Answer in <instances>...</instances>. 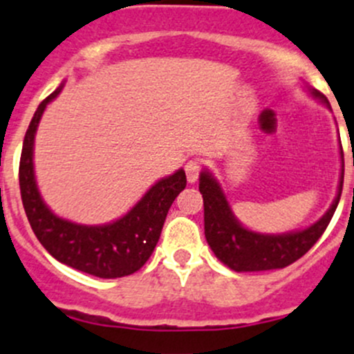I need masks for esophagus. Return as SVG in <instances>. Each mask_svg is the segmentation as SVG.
<instances>
[{"label":"esophagus","instance_id":"1","mask_svg":"<svg viewBox=\"0 0 354 354\" xmlns=\"http://www.w3.org/2000/svg\"><path fill=\"white\" fill-rule=\"evenodd\" d=\"M202 166H201V160L198 159H190L185 166V173H187V180L188 183H195L198 180V173H201Z\"/></svg>","mask_w":354,"mask_h":354}]
</instances>
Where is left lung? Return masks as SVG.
I'll return each instance as SVG.
<instances>
[{"instance_id": "obj_1", "label": "left lung", "mask_w": 354, "mask_h": 354, "mask_svg": "<svg viewBox=\"0 0 354 354\" xmlns=\"http://www.w3.org/2000/svg\"><path fill=\"white\" fill-rule=\"evenodd\" d=\"M310 95L328 107V100L320 91L306 86ZM341 178L337 195L328 211L304 230L287 233H259L245 228L233 214L221 185L212 173L204 169L198 178V190L204 198V233L209 247L223 264L233 272H266L286 268L317 243L330 223L344 181V159L341 147Z\"/></svg>"}]
</instances>
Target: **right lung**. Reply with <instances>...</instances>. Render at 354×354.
Returning a JSON list of instances; mask_svg holds the SVG:
<instances>
[{"label": "right lung", "instance_id": "1", "mask_svg": "<svg viewBox=\"0 0 354 354\" xmlns=\"http://www.w3.org/2000/svg\"><path fill=\"white\" fill-rule=\"evenodd\" d=\"M64 88V82L39 104L26 133L19 181L22 204L34 235L57 261L88 275L119 279L138 272L159 242L167 211L187 187L183 169L162 178L122 218L105 225H79L55 214L34 176V136L43 112Z\"/></svg>", "mask_w": 354, "mask_h": 354}]
</instances>
